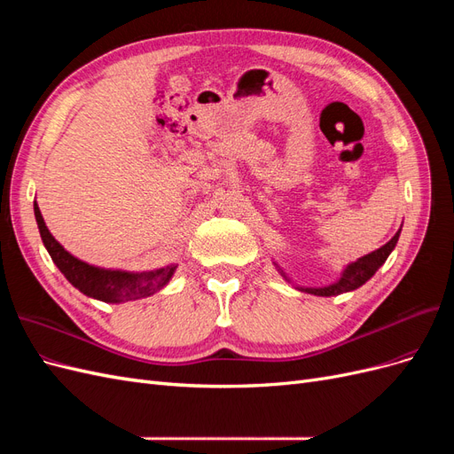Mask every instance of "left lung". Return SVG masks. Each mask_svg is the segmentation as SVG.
I'll return each mask as SVG.
<instances>
[{
    "instance_id": "left-lung-1",
    "label": "left lung",
    "mask_w": 454,
    "mask_h": 454,
    "mask_svg": "<svg viewBox=\"0 0 454 454\" xmlns=\"http://www.w3.org/2000/svg\"><path fill=\"white\" fill-rule=\"evenodd\" d=\"M400 232H402V229L397 231L395 235H394L387 244L380 246L379 250L371 252V254L360 257L358 261H354V263L347 265L345 270H342V274H340V278H339L337 282L329 284V286H322V287L297 286V290H299V292H305V294H312V295H320V297H332V295H340V294L358 290L360 286H364V284H365L371 277H373V274L384 265V261L388 259V255H390L392 250L395 248L397 239H400ZM274 265H277V263H274ZM277 269H278V272L282 274V277H284L287 282H292L290 278H287V274H286L278 265H277Z\"/></svg>"
}]
</instances>
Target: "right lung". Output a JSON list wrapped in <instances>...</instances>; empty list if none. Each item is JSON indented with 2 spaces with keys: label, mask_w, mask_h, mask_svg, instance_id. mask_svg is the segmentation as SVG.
Wrapping results in <instances>:
<instances>
[{
  "label": "right lung",
  "mask_w": 454,
  "mask_h": 454,
  "mask_svg": "<svg viewBox=\"0 0 454 454\" xmlns=\"http://www.w3.org/2000/svg\"><path fill=\"white\" fill-rule=\"evenodd\" d=\"M34 214L41 240H43L54 265L60 269L67 282L87 297L104 301V303H127V301H136L157 294L174 277L177 265H167L147 272H130L89 265L64 250V246L51 235L45 219L39 212L37 202H34Z\"/></svg>",
  "instance_id": "1"
}]
</instances>
